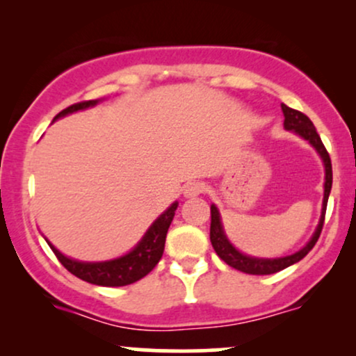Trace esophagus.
Returning a JSON list of instances; mask_svg holds the SVG:
<instances>
[{"mask_svg":"<svg viewBox=\"0 0 356 356\" xmlns=\"http://www.w3.org/2000/svg\"><path fill=\"white\" fill-rule=\"evenodd\" d=\"M206 189H207L206 184L201 181H194V182L186 184V187H184V195H186V197H195V195L204 194Z\"/></svg>","mask_w":356,"mask_h":356,"instance_id":"esophagus-1","label":"esophagus"}]
</instances>
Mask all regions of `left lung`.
Here are the masks:
<instances>
[{"mask_svg":"<svg viewBox=\"0 0 356 356\" xmlns=\"http://www.w3.org/2000/svg\"><path fill=\"white\" fill-rule=\"evenodd\" d=\"M284 113V127L288 130H295L296 134H300L301 137L306 138V140L312 144L314 149L318 150V154L321 155L323 162H325V197H323V212L320 224H318L316 231H314L312 241L303 249L295 252L291 256L286 257H277V259H259V257H249L243 252L236 251L232 248V244L227 241L226 236H224L222 224H220L219 211L216 206H211V243L214 251L218 252V256L224 261L226 264H229L231 268L238 269V271L248 273V275H273V273L281 271V269L291 266V264L298 263L303 257L312 251L314 244H316L318 238H320L323 224H325V214H326V204H328V195L330 191H332V182H333V170H332V159H330L328 150L323 145L320 136H318L316 129H314L313 122L309 120L308 117L305 115L300 110H295L288 105H281Z\"/></svg>","mask_w":356,"mask_h":356,"instance_id":"1","label":"left lung"}]
</instances>
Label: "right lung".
<instances>
[{
    "instance_id": "add662e5",
    "label": "right lung",
    "mask_w": 356,
    "mask_h": 356,
    "mask_svg": "<svg viewBox=\"0 0 356 356\" xmlns=\"http://www.w3.org/2000/svg\"><path fill=\"white\" fill-rule=\"evenodd\" d=\"M95 104L97 100L79 102V104H73L70 107L61 110L55 118L76 112V110L93 107ZM175 209H177V202H174L161 218L155 220L152 226L149 227V231L145 232V236L142 238L140 243L134 248V251H130L129 254L113 261H105V263H80V261L70 259V257L63 256L58 249L53 248L50 243L48 244H50L55 256L58 257L60 263L63 264L72 275L87 281V283L110 286V288L132 284L136 283V281L142 280L145 275H149V273L157 266L159 261H161L165 246V236L167 231H169L170 222H172L174 219Z\"/></svg>"
}]
</instances>
